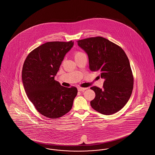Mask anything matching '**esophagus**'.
<instances>
[{
	"mask_svg": "<svg viewBox=\"0 0 155 155\" xmlns=\"http://www.w3.org/2000/svg\"><path fill=\"white\" fill-rule=\"evenodd\" d=\"M86 89H87V88H81V87L78 88V91H84Z\"/></svg>",
	"mask_w": 155,
	"mask_h": 155,
	"instance_id": "1",
	"label": "esophagus"
}]
</instances>
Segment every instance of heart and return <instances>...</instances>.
<instances>
[{"instance_id": "obj_1", "label": "heart", "mask_w": 155, "mask_h": 155, "mask_svg": "<svg viewBox=\"0 0 155 155\" xmlns=\"http://www.w3.org/2000/svg\"><path fill=\"white\" fill-rule=\"evenodd\" d=\"M84 54H85L83 52H80V51H77V52H75V53H74V58H75V59H78V58H79L80 57H81Z\"/></svg>"}]
</instances>
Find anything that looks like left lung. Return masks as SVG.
Masks as SVG:
<instances>
[{"label": "left lung", "mask_w": 155, "mask_h": 155, "mask_svg": "<svg viewBox=\"0 0 155 155\" xmlns=\"http://www.w3.org/2000/svg\"><path fill=\"white\" fill-rule=\"evenodd\" d=\"M77 42L88 54L90 70L99 72L104 79L102 88H91L96 95L91 101L92 107L104 115L120 110L128 101L134 85L133 72L125 52L103 37H91Z\"/></svg>", "instance_id": "1"}]
</instances>
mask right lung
Wrapping results in <instances>:
<instances>
[{"instance_id":"obj_1","label":"right lung","mask_w":155,"mask_h":155,"mask_svg":"<svg viewBox=\"0 0 155 155\" xmlns=\"http://www.w3.org/2000/svg\"><path fill=\"white\" fill-rule=\"evenodd\" d=\"M74 42H48L30 52L22 70L24 88L37 111L48 118L61 117L70 110L77 95L54 80L62 61Z\"/></svg>"}]
</instances>
